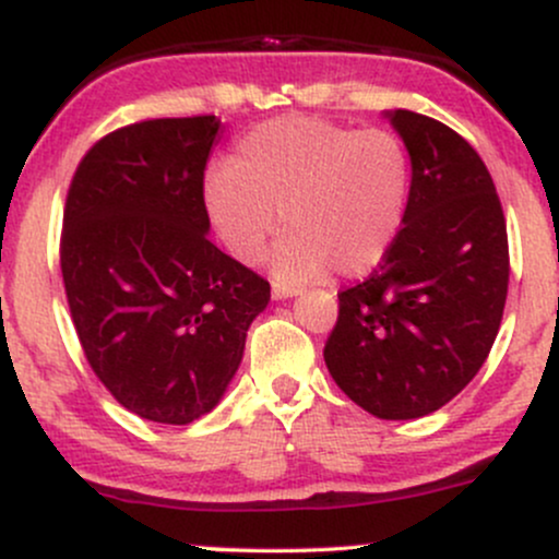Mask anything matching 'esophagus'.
<instances>
[{"mask_svg": "<svg viewBox=\"0 0 559 559\" xmlns=\"http://www.w3.org/2000/svg\"><path fill=\"white\" fill-rule=\"evenodd\" d=\"M297 294H299L297 288L273 284V299H292V297H297Z\"/></svg>", "mask_w": 559, "mask_h": 559, "instance_id": "esophagus-1", "label": "esophagus"}]
</instances>
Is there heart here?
Listing matches in <instances>:
<instances>
[{
    "label": "heart",
    "instance_id": "obj_1",
    "mask_svg": "<svg viewBox=\"0 0 559 559\" xmlns=\"http://www.w3.org/2000/svg\"><path fill=\"white\" fill-rule=\"evenodd\" d=\"M409 155L386 128H346L310 115L254 126L230 165L204 173L210 228L239 262H258L278 218L271 254L278 284L301 286L370 273L400 234L409 199Z\"/></svg>",
    "mask_w": 559,
    "mask_h": 559
}]
</instances>
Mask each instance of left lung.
Returning a JSON list of instances; mask_svg holds the SVG:
<instances>
[{"label":"left lung","instance_id":"left-lung-1","mask_svg":"<svg viewBox=\"0 0 559 559\" xmlns=\"http://www.w3.org/2000/svg\"><path fill=\"white\" fill-rule=\"evenodd\" d=\"M383 115L407 146V210L378 271L338 294L323 357L352 402L381 420H413L454 400L489 357L510 252L478 152L426 115Z\"/></svg>","mask_w":559,"mask_h":559}]
</instances>
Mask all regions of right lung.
<instances>
[{"label":"right lung","instance_id":"right-lung-1","mask_svg":"<svg viewBox=\"0 0 559 559\" xmlns=\"http://www.w3.org/2000/svg\"><path fill=\"white\" fill-rule=\"evenodd\" d=\"M215 115L159 118L99 139L62 217L60 265L86 360L139 418L186 426L226 394L271 284L207 239Z\"/></svg>","mask_w":559,"mask_h":559}]
</instances>
